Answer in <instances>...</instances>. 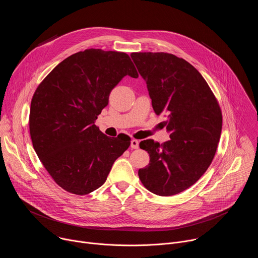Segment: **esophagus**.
Returning a JSON list of instances; mask_svg holds the SVG:
<instances>
[{
	"mask_svg": "<svg viewBox=\"0 0 258 258\" xmlns=\"http://www.w3.org/2000/svg\"><path fill=\"white\" fill-rule=\"evenodd\" d=\"M131 147L133 149H138L139 148V141L138 140H132L131 141Z\"/></svg>",
	"mask_w": 258,
	"mask_h": 258,
	"instance_id": "obj_1",
	"label": "esophagus"
}]
</instances>
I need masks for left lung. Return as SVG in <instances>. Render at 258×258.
Returning <instances> with one entry per match:
<instances>
[{
    "mask_svg": "<svg viewBox=\"0 0 258 258\" xmlns=\"http://www.w3.org/2000/svg\"><path fill=\"white\" fill-rule=\"evenodd\" d=\"M146 81L154 112L167 117L170 140H144L150 162L138 171L144 187L159 196L187 190L211 164L223 126L219 104L200 72L169 53H132Z\"/></svg>",
    "mask_w": 258,
    "mask_h": 258,
    "instance_id": "1",
    "label": "left lung"
}]
</instances>
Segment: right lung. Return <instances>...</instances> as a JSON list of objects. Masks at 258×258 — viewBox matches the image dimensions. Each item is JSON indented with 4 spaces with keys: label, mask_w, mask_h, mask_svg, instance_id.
<instances>
[{
    "label": "right lung",
    "mask_w": 258,
    "mask_h": 258,
    "mask_svg": "<svg viewBox=\"0 0 258 258\" xmlns=\"http://www.w3.org/2000/svg\"><path fill=\"white\" fill-rule=\"evenodd\" d=\"M125 76L139 77L126 53L88 49L64 59L36 88L29 111L32 146L63 190H97L130 147V137H107L95 124Z\"/></svg>",
    "instance_id": "right-lung-1"
}]
</instances>
